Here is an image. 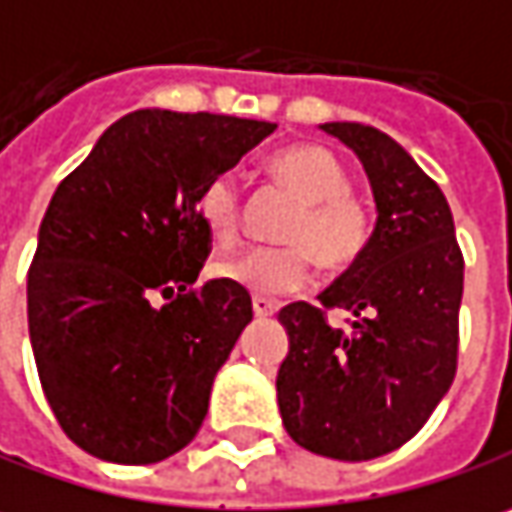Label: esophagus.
Returning a JSON list of instances; mask_svg holds the SVG:
<instances>
[{
  "label": "esophagus",
  "instance_id": "1",
  "mask_svg": "<svg viewBox=\"0 0 512 512\" xmlns=\"http://www.w3.org/2000/svg\"><path fill=\"white\" fill-rule=\"evenodd\" d=\"M252 310H255V316L257 318H269V316H275L278 313V304L275 301H269V298H252Z\"/></svg>",
  "mask_w": 512,
  "mask_h": 512
}]
</instances>
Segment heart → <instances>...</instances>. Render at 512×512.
Segmentation results:
<instances>
[{
  "label": "heart",
  "instance_id": "heart-1",
  "mask_svg": "<svg viewBox=\"0 0 512 512\" xmlns=\"http://www.w3.org/2000/svg\"><path fill=\"white\" fill-rule=\"evenodd\" d=\"M269 173L298 199L284 228L292 246H252L214 263V275L255 295L298 292L310 281V255L327 272H342L365 255L374 237L371 208L350 194L345 165L318 144L286 147L272 156ZM240 185L231 173L214 176L196 196V217L217 246H231L240 231Z\"/></svg>",
  "mask_w": 512,
  "mask_h": 512
}]
</instances>
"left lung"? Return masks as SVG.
<instances>
[{
	"mask_svg": "<svg viewBox=\"0 0 512 512\" xmlns=\"http://www.w3.org/2000/svg\"><path fill=\"white\" fill-rule=\"evenodd\" d=\"M321 130L359 156L376 228L318 307L295 301L278 313L289 336L278 406L298 446L371 461L417 435L455 379L464 255L446 196L394 138L353 121ZM327 309H347L351 330L330 328Z\"/></svg>",
	"mask_w": 512,
	"mask_h": 512,
	"instance_id": "1",
	"label": "left lung"
}]
</instances>
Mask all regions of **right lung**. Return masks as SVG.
I'll list each match as a JSON object with an SVG mask.
<instances>
[{
	"label": "right lung",
	"instance_id": "obj_1",
	"mask_svg": "<svg viewBox=\"0 0 512 512\" xmlns=\"http://www.w3.org/2000/svg\"><path fill=\"white\" fill-rule=\"evenodd\" d=\"M275 127L138 109L57 185L28 269V336L48 406L83 452L156 464L199 432L252 298L226 281L194 289L211 252L196 196Z\"/></svg>",
	"mask_w": 512,
	"mask_h": 512
}]
</instances>
